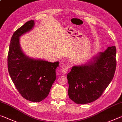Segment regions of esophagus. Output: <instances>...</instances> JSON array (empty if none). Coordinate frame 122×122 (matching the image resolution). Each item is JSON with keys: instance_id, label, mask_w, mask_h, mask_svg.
Returning a JSON list of instances; mask_svg holds the SVG:
<instances>
[{"instance_id": "1", "label": "esophagus", "mask_w": 122, "mask_h": 122, "mask_svg": "<svg viewBox=\"0 0 122 122\" xmlns=\"http://www.w3.org/2000/svg\"><path fill=\"white\" fill-rule=\"evenodd\" d=\"M68 69H69V66H67L63 67V68H62L61 71V74H63V75L66 74L67 73V71H68Z\"/></svg>"}]
</instances>
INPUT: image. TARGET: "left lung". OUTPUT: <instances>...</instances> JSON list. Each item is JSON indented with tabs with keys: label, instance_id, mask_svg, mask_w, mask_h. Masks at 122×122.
<instances>
[{
	"label": "left lung",
	"instance_id": "obj_1",
	"mask_svg": "<svg viewBox=\"0 0 122 122\" xmlns=\"http://www.w3.org/2000/svg\"><path fill=\"white\" fill-rule=\"evenodd\" d=\"M116 48L109 47L87 63L74 66L67 75L68 94L76 104L98 99L112 80L116 68Z\"/></svg>",
	"mask_w": 122,
	"mask_h": 122
}]
</instances>
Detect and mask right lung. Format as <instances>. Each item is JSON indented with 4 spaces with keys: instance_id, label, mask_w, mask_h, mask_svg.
<instances>
[{
    "instance_id": "1",
    "label": "right lung",
    "mask_w": 122,
    "mask_h": 122,
    "mask_svg": "<svg viewBox=\"0 0 122 122\" xmlns=\"http://www.w3.org/2000/svg\"><path fill=\"white\" fill-rule=\"evenodd\" d=\"M34 20L26 22L11 37L7 57L9 74L17 90L23 98L40 102L47 97L56 78L59 62H50L25 55L21 49L19 37L32 29Z\"/></svg>"
}]
</instances>
